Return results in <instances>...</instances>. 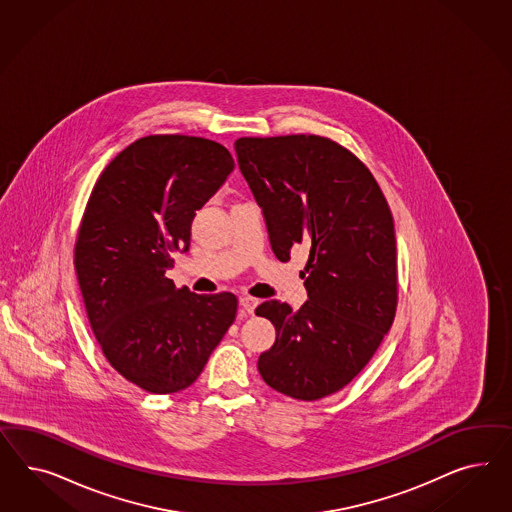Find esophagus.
Here are the masks:
<instances>
[{"label": "esophagus", "mask_w": 512, "mask_h": 512, "mask_svg": "<svg viewBox=\"0 0 512 512\" xmlns=\"http://www.w3.org/2000/svg\"><path fill=\"white\" fill-rule=\"evenodd\" d=\"M240 311L244 313V315H253V311L257 308V300L255 298H251V296H240Z\"/></svg>", "instance_id": "esophagus-1"}]
</instances>
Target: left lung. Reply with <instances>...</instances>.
<instances>
[{
	"label": "left lung",
	"instance_id": "1",
	"mask_svg": "<svg viewBox=\"0 0 512 512\" xmlns=\"http://www.w3.org/2000/svg\"><path fill=\"white\" fill-rule=\"evenodd\" d=\"M238 167L263 212L274 255L304 246L308 300H266L276 326L257 368L268 387L313 402L349 385L387 336L398 298L394 221L383 191L355 155L330 139L289 135L234 142Z\"/></svg>",
	"mask_w": 512,
	"mask_h": 512
}]
</instances>
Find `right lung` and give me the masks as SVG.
Instances as JSON below:
<instances>
[{"label":"right lung","instance_id":"right-lung-1","mask_svg":"<svg viewBox=\"0 0 512 512\" xmlns=\"http://www.w3.org/2000/svg\"><path fill=\"white\" fill-rule=\"evenodd\" d=\"M214 140L152 135L99 176L82 217L75 268L93 334L112 368L154 394L189 387L236 317L233 293L195 295L165 272L189 251L195 212L233 172Z\"/></svg>","mask_w":512,"mask_h":512}]
</instances>
